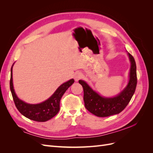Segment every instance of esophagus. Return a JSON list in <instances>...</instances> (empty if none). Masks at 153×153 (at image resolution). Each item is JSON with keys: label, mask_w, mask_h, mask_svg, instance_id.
<instances>
[{"label": "esophagus", "mask_w": 153, "mask_h": 153, "mask_svg": "<svg viewBox=\"0 0 153 153\" xmlns=\"http://www.w3.org/2000/svg\"><path fill=\"white\" fill-rule=\"evenodd\" d=\"M82 77V74L81 73H79V72H77L75 74V80L76 81H78V80H80V78Z\"/></svg>", "instance_id": "obj_1"}]
</instances>
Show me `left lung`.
Returning a JSON list of instances; mask_svg holds the SVG:
<instances>
[{
    "label": "left lung",
    "mask_w": 153,
    "mask_h": 153,
    "mask_svg": "<svg viewBox=\"0 0 153 153\" xmlns=\"http://www.w3.org/2000/svg\"><path fill=\"white\" fill-rule=\"evenodd\" d=\"M131 62L129 80L126 88L117 96L105 98L94 91L84 80L78 82L84 89L85 106L91 113L98 117H104L119 114L126 108L135 93L137 84V66L133 57L128 53Z\"/></svg>",
    "instance_id": "obj_1"
}]
</instances>
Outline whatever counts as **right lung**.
Segmentation results:
<instances>
[{"instance_id": "add662e5", "label": "right lung", "mask_w": 153, "mask_h": 153, "mask_svg": "<svg viewBox=\"0 0 153 153\" xmlns=\"http://www.w3.org/2000/svg\"><path fill=\"white\" fill-rule=\"evenodd\" d=\"M12 68L13 66L11 69L10 89L13 101L18 111L25 117L38 122L47 121L56 115L60 110V101L62 96L68 88L73 84L75 82L74 80H69L59 86L53 94L43 102L34 105L28 104L18 98L14 91Z\"/></svg>"}]
</instances>
